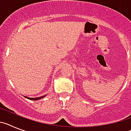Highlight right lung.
Returning <instances> with one entry per match:
<instances>
[{
	"mask_svg": "<svg viewBox=\"0 0 131 131\" xmlns=\"http://www.w3.org/2000/svg\"><path fill=\"white\" fill-rule=\"evenodd\" d=\"M46 95H43V96H41V97H26V96H24V97H26L27 99H29V100H40V99L43 98V97H44Z\"/></svg>",
	"mask_w": 131,
	"mask_h": 131,
	"instance_id": "1",
	"label": "right lung"
}]
</instances>
